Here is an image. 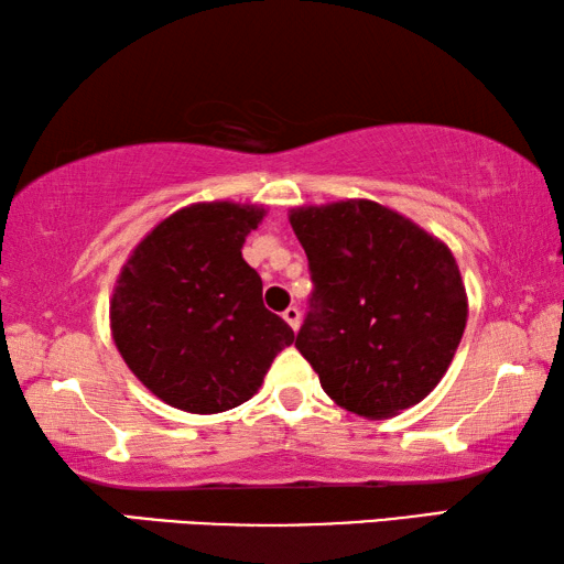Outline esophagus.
Returning a JSON list of instances; mask_svg holds the SVG:
<instances>
[{
	"mask_svg": "<svg viewBox=\"0 0 564 564\" xmlns=\"http://www.w3.org/2000/svg\"><path fill=\"white\" fill-rule=\"evenodd\" d=\"M283 321L289 323L293 330H299V326H301V311L295 308V305H289V308L283 311Z\"/></svg>",
	"mask_w": 564,
	"mask_h": 564,
	"instance_id": "34e87169",
	"label": "esophagus"
}]
</instances>
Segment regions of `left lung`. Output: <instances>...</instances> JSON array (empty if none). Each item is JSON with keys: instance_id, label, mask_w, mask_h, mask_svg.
Wrapping results in <instances>:
<instances>
[{"instance_id": "left-lung-1", "label": "left lung", "mask_w": 564, "mask_h": 564, "mask_svg": "<svg viewBox=\"0 0 564 564\" xmlns=\"http://www.w3.org/2000/svg\"><path fill=\"white\" fill-rule=\"evenodd\" d=\"M313 293L295 336L340 408L390 417L441 383L467 321L451 248L376 202L291 212Z\"/></svg>"}]
</instances>
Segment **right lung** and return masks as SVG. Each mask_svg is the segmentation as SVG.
<instances>
[{"label": "right lung", "instance_id": "right-lung-1", "mask_svg": "<svg viewBox=\"0 0 564 564\" xmlns=\"http://www.w3.org/2000/svg\"><path fill=\"white\" fill-rule=\"evenodd\" d=\"M263 208L194 204L133 248L111 299L113 343L151 393L186 413H224L261 388L295 340L263 305V281L243 261Z\"/></svg>", "mask_w": 564, "mask_h": 564}]
</instances>
